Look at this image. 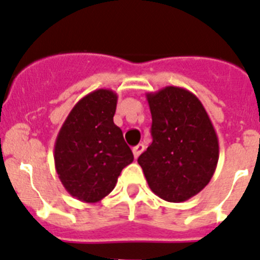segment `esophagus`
I'll use <instances>...</instances> for the list:
<instances>
[{
    "label": "esophagus",
    "mask_w": 260,
    "mask_h": 260,
    "mask_svg": "<svg viewBox=\"0 0 260 260\" xmlns=\"http://www.w3.org/2000/svg\"><path fill=\"white\" fill-rule=\"evenodd\" d=\"M145 150V146H144V144H139V145H136L135 147H133L132 149V151H133V155H135V158L137 159L140 156V154L142 153V151Z\"/></svg>",
    "instance_id": "obj_1"
}]
</instances>
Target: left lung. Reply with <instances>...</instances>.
Masks as SVG:
<instances>
[{
	"label": "left lung",
	"mask_w": 260,
	"mask_h": 260,
	"mask_svg": "<svg viewBox=\"0 0 260 260\" xmlns=\"http://www.w3.org/2000/svg\"><path fill=\"white\" fill-rule=\"evenodd\" d=\"M153 141L139 156L154 194L167 202H184L211 180L219 160V141L205 107L180 86L146 94Z\"/></svg>",
	"instance_id": "obj_1"
}]
</instances>
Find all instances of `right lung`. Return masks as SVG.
Segmentation results:
<instances>
[{
  "label": "right lung",
  "mask_w": 260,
  "mask_h": 260,
  "mask_svg": "<svg viewBox=\"0 0 260 260\" xmlns=\"http://www.w3.org/2000/svg\"><path fill=\"white\" fill-rule=\"evenodd\" d=\"M118 95L110 89L86 94L70 111L54 145L58 177L72 197L94 203L115 188L133 162L123 132L114 124Z\"/></svg>",
  "instance_id": "1"
}]
</instances>
